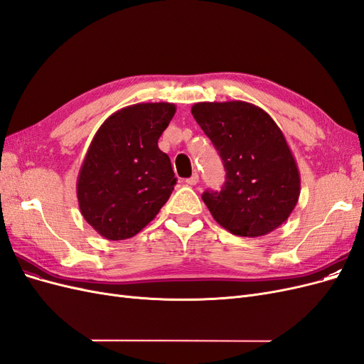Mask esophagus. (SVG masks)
<instances>
[{
  "label": "esophagus",
  "mask_w": 364,
  "mask_h": 364,
  "mask_svg": "<svg viewBox=\"0 0 364 364\" xmlns=\"http://www.w3.org/2000/svg\"><path fill=\"white\" fill-rule=\"evenodd\" d=\"M185 182H186V185H197V183H199V174L194 173L191 178H188Z\"/></svg>",
  "instance_id": "obj_1"
}]
</instances>
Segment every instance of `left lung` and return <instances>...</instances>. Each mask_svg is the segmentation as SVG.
I'll return each mask as SVG.
<instances>
[{
  "label": "left lung",
  "mask_w": 364,
  "mask_h": 364,
  "mask_svg": "<svg viewBox=\"0 0 364 364\" xmlns=\"http://www.w3.org/2000/svg\"><path fill=\"white\" fill-rule=\"evenodd\" d=\"M191 114L225 165L222 191L202 196L215 222L249 238L279 228L299 199L301 176L278 124L240 100L196 103Z\"/></svg>",
  "instance_id": "8db88e82"
}]
</instances>
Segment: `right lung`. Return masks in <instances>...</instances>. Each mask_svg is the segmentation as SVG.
<instances>
[{"label":"right lung","mask_w":364,"mask_h":364,"mask_svg":"<svg viewBox=\"0 0 364 364\" xmlns=\"http://www.w3.org/2000/svg\"><path fill=\"white\" fill-rule=\"evenodd\" d=\"M174 114L173 103H138L119 109L97 130L77 178V200L102 237L136 235L168 200L176 178L158 139Z\"/></svg>","instance_id":"obj_1"}]
</instances>
